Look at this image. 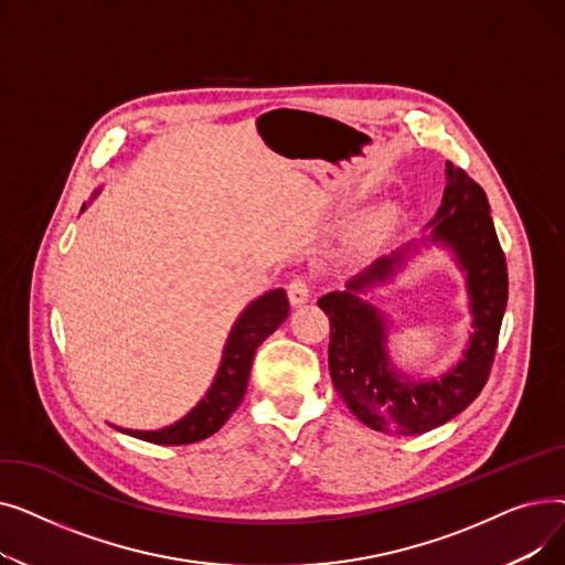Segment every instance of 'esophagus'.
<instances>
[{
  "label": "esophagus",
  "instance_id": "34e87169",
  "mask_svg": "<svg viewBox=\"0 0 565 565\" xmlns=\"http://www.w3.org/2000/svg\"><path fill=\"white\" fill-rule=\"evenodd\" d=\"M309 292H311V288L305 277H295L288 284V300L292 307H302L309 300Z\"/></svg>",
  "mask_w": 565,
  "mask_h": 565
}]
</instances>
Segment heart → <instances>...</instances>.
<instances>
[{"mask_svg": "<svg viewBox=\"0 0 565 565\" xmlns=\"http://www.w3.org/2000/svg\"><path fill=\"white\" fill-rule=\"evenodd\" d=\"M390 220H392V211H390V207H380V211H377L375 217H373V226H375V228H382V226L390 224Z\"/></svg>", "mask_w": 565, "mask_h": 565, "instance_id": "obj_1", "label": "heart"}]
</instances>
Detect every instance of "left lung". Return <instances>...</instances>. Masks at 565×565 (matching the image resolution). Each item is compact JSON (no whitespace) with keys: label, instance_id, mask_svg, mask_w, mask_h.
Instances as JSON below:
<instances>
[{"label":"left lung","instance_id":"8db88e82","mask_svg":"<svg viewBox=\"0 0 565 565\" xmlns=\"http://www.w3.org/2000/svg\"><path fill=\"white\" fill-rule=\"evenodd\" d=\"M452 252L466 275L472 332L463 360L439 379L422 381L391 362L386 343L391 319L365 300L377 285L393 280L406 260L424 246ZM509 273L479 183L447 162V188L426 233L409 245L380 256L345 290L322 295L318 307L330 316V375L350 412L373 430L419 435L454 419L483 390L494 360Z\"/></svg>","mask_w":565,"mask_h":565}]
</instances>
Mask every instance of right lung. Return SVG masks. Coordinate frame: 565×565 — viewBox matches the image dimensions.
<instances>
[{"mask_svg": "<svg viewBox=\"0 0 565 565\" xmlns=\"http://www.w3.org/2000/svg\"><path fill=\"white\" fill-rule=\"evenodd\" d=\"M82 211H86V203L82 205ZM286 318H288L286 290L275 288V290L263 292L260 298L249 302L233 322L222 350V362L215 373V380L203 394V398L185 414V417L158 430H130L121 426H114V428L143 441L164 444V447H181V444H192V441L211 437L226 424V419L235 412V407L243 403L256 348L270 337Z\"/></svg>", "mask_w": 565, "mask_h": 565, "instance_id": "1", "label": "right lung"}]
</instances>
